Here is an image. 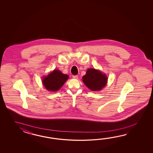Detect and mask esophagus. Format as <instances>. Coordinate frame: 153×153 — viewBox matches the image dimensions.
Returning a JSON list of instances; mask_svg holds the SVG:
<instances>
[{"mask_svg":"<svg viewBox=\"0 0 153 153\" xmlns=\"http://www.w3.org/2000/svg\"><path fill=\"white\" fill-rule=\"evenodd\" d=\"M73 78H74V79H77L78 78V75H73Z\"/></svg>","mask_w":153,"mask_h":153,"instance_id":"1","label":"esophagus"}]
</instances>
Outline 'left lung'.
I'll list each match as a JSON object with an SVG mask.
<instances>
[{
	"mask_svg": "<svg viewBox=\"0 0 153 153\" xmlns=\"http://www.w3.org/2000/svg\"><path fill=\"white\" fill-rule=\"evenodd\" d=\"M82 81L91 91H100L107 84V77L100 71L90 68L83 76Z\"/></svg>",
	"mask_w": 153,
	"mask_h": 153,
	"instance_id": "8db88e82",
	"label": "left lung"
}]
</instances>
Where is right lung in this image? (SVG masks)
<instances>
[{"mask_svg": "<svg viewBox=\"0 0 153 153\" xmlns=\"http://www.w3.org/2000/svg\"><path fill=\"white\" fill-rule=\"evenodd\" d=\"M68 75L63 74L59 70H54L42 79V83L48 91L59 90L68 79Z\"/></svg>", "mask_w": 153, "mask_h": 153, "instance_id": "right-lung-1", "label": "right lung"}]
</instances>
